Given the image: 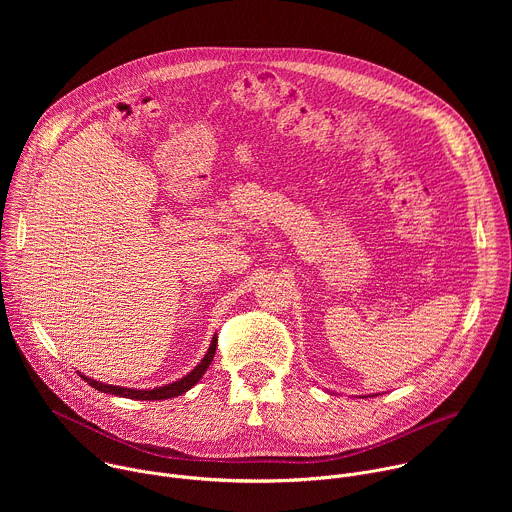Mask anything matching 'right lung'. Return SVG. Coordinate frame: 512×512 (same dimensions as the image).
<instances>
[{"mask_svg": "<svg viewBox=\"0 0 512 512\" xmlns=\"http://www.w3.org/2000/svg\"><path fill=\"white\" fill-rule=\"evenodd\" d=\"M214 352H216V336L212 338L210 342V348L208 352L204 354V358L200 360L198 367H194L192 373H188L186 377H182L180 381L172 383V385H166V387H158V389H148V391H137V389H125V387H115V385H105V383H99V381H93L85 375H81V379H85L93 389L97 391H103V393H111V395H117V397H127V399H135V401H162V399H172V397H178L186 391H190L200 379L202 375L206 373V369L210 367V362L214 358Z\"/></svg>", "mask_w": 512, "mask_h": 512, "instance_id": "add662e5", "label": "right lung"}]
</instances>
